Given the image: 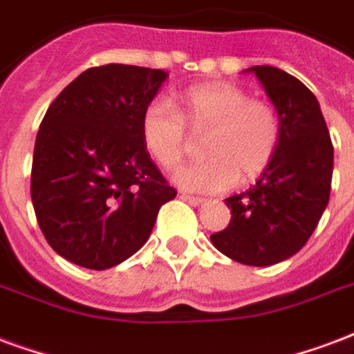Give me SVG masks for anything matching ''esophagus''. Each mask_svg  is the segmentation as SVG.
I'll list each match as a JSON object with an SVG mask.
<instances>
[{"label": "esophagus", "instance_id": "obj_1", "mask_svg": "<svg viewBox=\"0 0 354 354\" xmlns=\"http://www.w3.org/2000/svg\"><path fill=\"white\" fill-rule=\"evenodd\" d=\"M180 198L185 199L187 203H190V205H201V203L205 201V199H203V198H198V196H188V194H183Z\"/></svg>", "mask_w": 354, "mask_h": 354}]
</instances>
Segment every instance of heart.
Segmentation results:
<instances>
[{
    "label": "heart",
    "instance_id": "obj_1",
    "mask_svg": "<svg viewBox=\"0 0 354 354\" xmlns=\"http://www.w3.org/2000/svg\"><path fill=\"white\" fill-rule=\"evenodd\" d=\"M190 131L207 134L203 153L209 158L183 167L175 183L192 192H225L267 171L280 149L281 119L270 102L225 82L188 87L180 111L162 98L143 108V143L162 167L183 164L192 145Z\"/></svg>",
    "mask_w": 354,
    "mask_h": 354
}]
</instances>
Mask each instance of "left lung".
I'll use <instances>...</instances> for the list:
<instances>
[{
  "mask_svg": "<svg viewBox=\"0 0 354 354\" xmlns=\"http://www.w3.org/2000/svg\"><path fill=\"white\" fill-rule=\"evenodd\" d=\"M254 71L281 119L274 160L256 185L225 199L227 227L211 241L233 261L268 267L295 256L312 237L330 198L334 147L315 95L276 66Z\"/></svg>",
  "mask_w": 354,
  "mask_h": 354,
  "instance_id": "left-lung-1",
  "label": "left lung"
}]
</instances>
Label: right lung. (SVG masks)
<instances>
[{
	"label": "right lung",
	"mask_w": 354,
	"mask_h": 354,
	"mask_svg": "<svg viewBox=\"0 0 354 354\" xmlns=\"http://www.w3.org/2000/svg\"><path fill=\"white\" fill-rule=\"evenodd\" d=\"M166 78L162 68L93 66L46 110L31 201L48 244L71 263L106 270L134 256L177 196L142 138L143 108Z\"/></svg>",
	"instance_id": "add662e5"
}]
</instances>
